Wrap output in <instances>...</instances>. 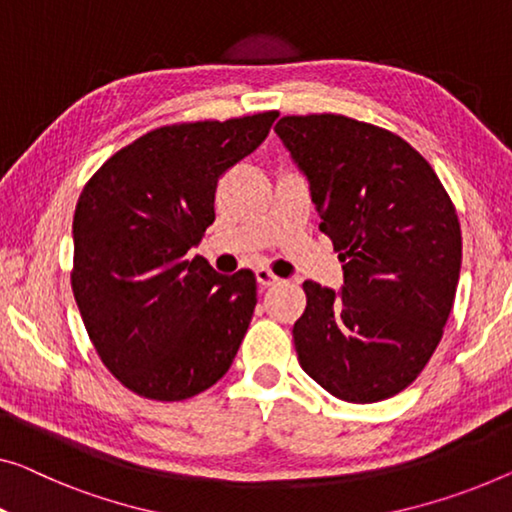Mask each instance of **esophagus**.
I'll list each match as a JSON object with an SVG mask.
<instances>
[{
	"label": "esophagus",
	"instance_id": "obj_1",
	"mask_svg": "<svg viewBox=\"0 0 512 512\" xmlns=\"http://www.w3.org/2000/svg\"><path fill=\"white\" fill-rule=\"evenodd\" d=\"M255 276H257V282H259V287H273V285H278L280 282V278L278 276H273V273L269 271V269H257L255 271Z\"/></svg>",
	"mask_w": 512,
	"mask_h": 512
}]
</instances>
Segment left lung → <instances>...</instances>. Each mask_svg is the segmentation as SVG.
Here are the masks:
<instances>
[{
	"instance_id": "left-lung-1",
	"label": "left lung",
	"mask_w": 512,
	"mask_h": 512,
	"mask_svg": "<svg viewBox=\"0 0 512 512\" xmlns=\"http://www.w3.org/2000/svg\"><path fill=\"white\" fill-rule=\"evenodd\" d=\"M273 131L310 181L319 230L345 271L338 294L305 280L301 368L368 404L421 375L444 335L462 264L455 207L430 163L386 128L345 114L282 117Z\"/></svg>"
}]
</instances>
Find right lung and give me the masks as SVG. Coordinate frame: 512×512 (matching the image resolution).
<instances>
[{"label": "right lung", "instance_id": "add662e5", "mask_svg": "<svg viewBox=\"0 0 512 512\" xmlns=\"http://www.w3.org/2000/svg\"><path fill=\"white\" fill-rule=\"evenodd\" d=\"M278 112L188 121L137 137L98 167L73 216L71 285L98 356L128 391L179 402L230 370L257 303L253 271L220 276L197 246L223 174Z\"/></svg>", "mask_w": 512, "mask_h": 512}]
</instances>
